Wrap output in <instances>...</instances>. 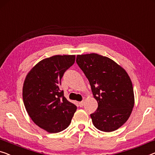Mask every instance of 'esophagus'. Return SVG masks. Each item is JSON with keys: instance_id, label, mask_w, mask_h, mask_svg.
<instances>
[{"instance_id": "obj_1", "label": "esophagus", "mask_w": 155, "mask_h": 155, "mask_svg": "<svg viewBox=\"0 0 155 155\" xmlns=\"http://www.w3.org/2000/svg\"><path fill=\"white\" fill-rule=\"evenodd\" d=\"M84 101H80V102L78 103V106H79L80 107H84Z\"/></svg>"}]
</instances>
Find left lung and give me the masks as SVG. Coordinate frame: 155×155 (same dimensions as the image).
Wrapping results in <instances>:
<instances>
[{"label":"left lung","instance_id":"obj_1","mask_svg":"<svg viewBox=\"0 0 155 155\" xmlns=\"http://www.w3.org/2000/svg\"><path fill=\"white\" fill-rule=\"evenodd\" d=\"M76 61L98 103L97 109L91 114L94 126L105 132L116 130L127 120L134 105L128 74L109 58L97 54L78 55Z\"/></svg>","mask_w":155,"mask_h":155}]
</instances>
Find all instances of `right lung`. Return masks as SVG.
I'll return each instance as SVG.
<instances>
[{
  "instance_id": "right-lung-1",
  "label": "right lung",
  "mask_w": 155,
  "mask_h": 155,
  "mask_svg": "<svg viewBox=\"0 0 155 155\" xmlns=\"http://www.w3.org/2000/svg\"><path fill=\"white\" fill-rule=\"evenodd\" d=\"M74 55H56L41 60L28 73L23 100L30 117L48 133H58L70 125L77 107L60 90L65 71L74 63Z\"/></svg>"
}]
</instances>
